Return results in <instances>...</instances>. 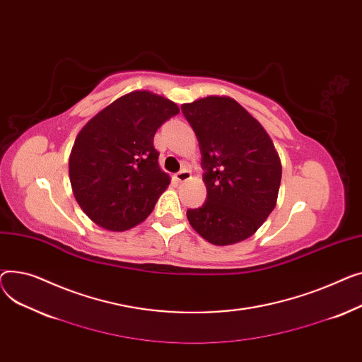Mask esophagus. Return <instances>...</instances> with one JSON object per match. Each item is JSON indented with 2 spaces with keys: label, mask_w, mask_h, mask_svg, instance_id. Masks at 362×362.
Returning <instances> with one entry per match:
<instances>
[{
  "label": "esophagus",
  "mask_w": 362,
  "mask_h": 362,
  "mask_svg": "<svg viewBox=\"0 0 362 362\" xmlns=\"http://www.w3.org/2000/svg\"><path fill=\"white\" fill-rule=\"evenodd\" d=\"M191 178V173L188 171V169H182V171H180L177 175H175V180L178 182H185Z\"/></svg>",
  "instance_id": "1"
}]
</instances>
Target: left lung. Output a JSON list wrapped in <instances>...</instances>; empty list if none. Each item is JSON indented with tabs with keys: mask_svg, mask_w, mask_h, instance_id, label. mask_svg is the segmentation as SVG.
<instances>
[{
	"mask_svg": "<svg viewBox=\"0 0 362 362\" xmlns=\"http://www.w3.org/2000/svg\"><path fill=\"white\" fill-rule=\"evenodd\" d=\"M181 110L197 136L207 197L187 210L202 238L230 245L254 235L278 202L282 165L263 125L229 96H207Z\"/></svg>",
	"mask_w": 362,
	"mask_h": 362,
	"instance_id": "left-lung-1",
	"label": "left lung"
}]
</instances>
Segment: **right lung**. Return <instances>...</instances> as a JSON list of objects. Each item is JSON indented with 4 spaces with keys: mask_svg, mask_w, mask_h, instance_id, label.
Here are the masks:
<instances>
[{
    "mask_svg": "<svg viewBox=\"0 0 362 362\" xmlns=\"http://www.w3.org/2000/svg\"><path fill=\"white\" fill-rule=\"evenodd\" d=\"M180 108L148 90L127 93L98 112L76 137L69 160L73 194L98 226L122 232L152 214L171 178L153 146Z\"/></svg>",
    "mask_w": 362,
    "mask_h": 362,
    "instance_id": "obj_1",
    "label": "right lung"
}]
</instances>
